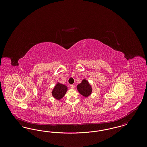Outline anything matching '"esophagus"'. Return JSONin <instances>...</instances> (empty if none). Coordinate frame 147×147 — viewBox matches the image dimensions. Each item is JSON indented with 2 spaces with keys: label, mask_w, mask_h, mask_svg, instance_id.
I'll return each instance as SVG.
<instances>
[{
  "label": "esophagus",
  "mask_w": 147,
  "mask_h": 147,
  "mask_svg": "<svg viewBox=\"0 0 147 147\" xmlns=\"http://www.w3.org/2000/svg\"><path fill=\"white\" fill-rule=\"evenodd\" d=\"M70 86L71 89H74V85H73V84L70 85Z\"/></svg>",
  "instance_id": "esophagus-1"
}]
</instances>
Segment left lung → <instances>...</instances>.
<instances>
[{"label":"left lung","mask_w":147,"mask_h":147,"mask_svg":"<svg viewBox=\"0 0 147 147\" xmlns=\"http://www.w3.org/2000/svg\"><path fill=\"white\" fill-rule=\"evenodd\" d=\"M77 90L81 95L85 98L90 95L92 92L91 85L86 79H83L81 83L77 85Z\"/></svg>","instance_id":"8db88e82"}]
</instances>
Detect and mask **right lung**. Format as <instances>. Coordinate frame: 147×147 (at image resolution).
Instances as JSON below:
<instances>
[{
    "instance_id": "right-lung-1",
    "label": "right lung",
    "mask_w": 147,
    "mask_h": 147,
    "mask_svg": "<svg viewBox=\"0 0 147 147\" xmlns=\"http://www.w3.org/2000/svg\"><path fill=\"white\" fill-rule=\"evenodd\" d=\"M67 90L68 87L66 85L58 83L52 91V96L58 100H61L65 95Z\"/></svg>"
}]
</instances>
